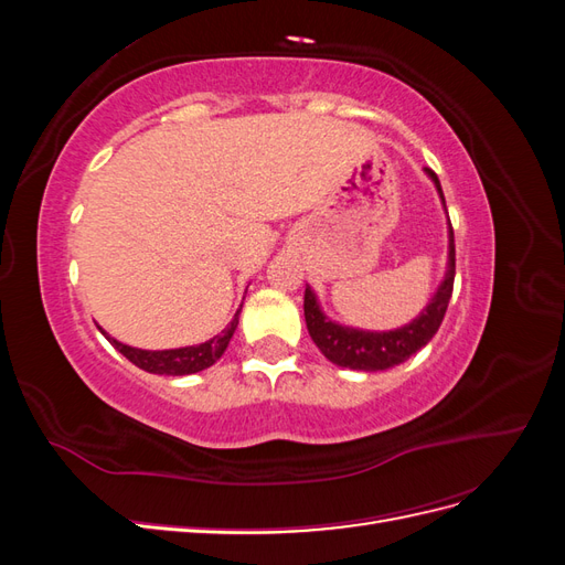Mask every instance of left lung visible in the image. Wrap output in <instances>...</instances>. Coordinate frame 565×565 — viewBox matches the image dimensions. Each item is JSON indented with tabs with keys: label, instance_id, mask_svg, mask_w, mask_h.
<instances>
[{
	"label": "left lung",
	"instance_id": "left-lung-1",
	"mask_svg": "<svg viewBox=\"0 0 565 565\" xmlns=\"http://www.w3.org/2000/svg\"><path fill=\"white\" fill-rule=\"evenodd\" d=\"M424 172L434 181L443 202V210H446V198H443L438 177L429 167H424ZM452 282H455V233L448 216V270L446 276H443L436 295L429 299V303L424 306L422 313L413 322H407L403 328L388 330V332L347 328V324H339L322 313L316 292L306 285V292H303L306 328H309V334L316 341V347L322 351V355L334 365L363 370V372L388 370L393 365L405 363L409 355H415L422 347L429 344L431 337L440 328L443 316L448 311V303L452 297Z\"/></svg>",
	"mask_w": 565,
	"mask_h": 565
}]
</instances>
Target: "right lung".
Masks as SVG:
<instances>
[{"instance_id": "add662e5", "label": "right lung", "mask_w": 565, "mask_h": 565, "mask_svg": "<svg viewBox=\"0 0 565 565\" xmlns=\"http://www.w3.org/2000/svg\"><path fill=\"white\" fill-rule=\"evenodd\" d=\"M243 309V306H241ZM241 309L235 311L233 320L226 330H221V334L212 337L204 341V344H193V347H181V349H164V351H146V349H134L117 341L110 337L104 328H98L106 334L110 344L122 353L127 361H131L136 367H141L152 374H172V377H181V374H195L200 370L212 367L224 351L228 349V341L237 328V320H241Z\"/></svg>"}]
</instances>
